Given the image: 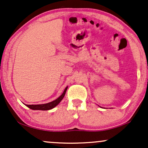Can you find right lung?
<instances>
[{
  "label": "right lung",
  "instance_id": "1",
  "mask_svg": "<svg viewBox=\"0 0 148 148\" xmlns=\"http://www.w3.org/2000/svg\"><path fill=\"white\" fill-rule=\"evenodd\" d=\"M67 87L64 89L63 93H62V94L61 95L58 99L51 101V102H49L48 103H45V104H37V105L26 104V106H28V108L32 110H42V111H47V110L52 109L53 108L56 106L60 102L61 100L63 99L64 95H65L66 93V91H67Z\"/></svg>",
  "mask_w": 148,
  "mask_h": 148
}]
</instances>
